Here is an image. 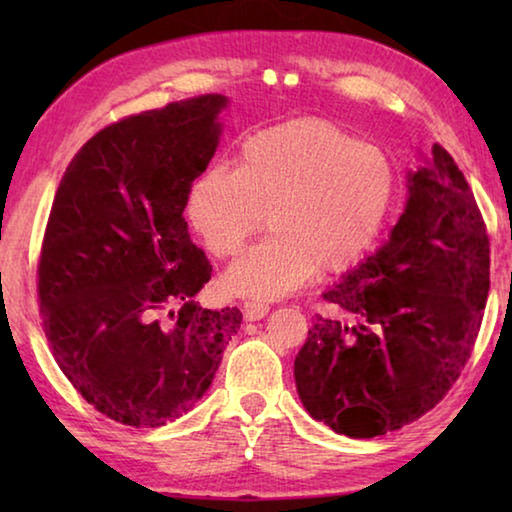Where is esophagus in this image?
Wrapping results in <instances>:
<instances>
[{
	"label": "esophagus",
	"instance_id": "34e87169",
	"mask_svg": "<svg viewBox=\"0 0 512 512\" xmlns=\"http://www.w3.org/2000/svg\"><path fill=\"white\" fill-rule=\"evenodd\" d=\"M268 311H271V307L266 305V302H257V300H248L244 305V316L246 320H259L264 318Z\"/></svg>",
	"mask_w": 512,
	"mask_h": 512
}]
</instances>
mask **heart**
I'll use <instances>...</instances> for the list:
<instances>
[{"mask_svg": "<svg viewBox=\"0 0 512 512\" xmlns=\"http://www.w3.org/2000/svg\"><path fill=\"white\" fill-rule=\"evenodd\" d=\"M388 155L325 119H296L250 135L235 169H210L189 192V221L207 253L230 259L259 230L273 232L225 275L241 296L280 298L309 277L341 275L375 246L393 210Z\"/></svg>", "mask_w": 512, "mask_h": 512, "instance_id": "1", "label": "heart"}]
</instances>
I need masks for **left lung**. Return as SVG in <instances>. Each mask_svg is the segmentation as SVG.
Wrapping results in <instances>:
<instances>
[{
  "instance_id": "obj_1",
  "label": "left lung",
  "mask_w": 512,
  "mask_h": 512,
  "mask_svg": "<svg viewBox=\"0 0 512 512\" xmlns=\"http://www.w3.org/2000/svg\"><path fill=\"white\" fill-rule=\"evenodd\" d=\"M490 291V239L443 146L409 176L391 239L323 293L296 357L311 418L350 438L384 436L431 411L461 377Z\"/></svg>"
}]
</instances>
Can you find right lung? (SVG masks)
<instances>
[{"instance_id": "1", "label": "right lung", "mask_w": 512, "mask_h": 512, "mask_svg": "<svg viewBox=\"0 0 512 512\" xmlns=\"http://www.w3.org/2000/svg\"><path fill=\"white\" fill-rule=\"evenodd\" d=\"M225 97L167 103L90 137L63 173L38 259L51 354L83 400L128 427H162L210 388L241 311L194 296L212 264L185 205L219 144Z\"/></svg>"}]
</instances>
